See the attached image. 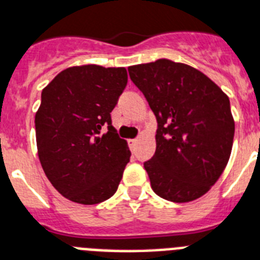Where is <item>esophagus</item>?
I'll use <instances>...</instances> for the list:
<instances>
[{"label": "esophagus", "instance_id": "1", "mask_svg": "<svg viewBox=\"0 0 260 260\" xmlns=\"http://www.w3.org/2000/svg\"><path fill=\"white\" fill-rule=\"evenodd\" d=\"M137 139H131L129 141H128V144H129V148L132 150H135V148H136V145H137Z\"/></svg>", "mask_w": 260, "mask_h": 260}]
</instances>
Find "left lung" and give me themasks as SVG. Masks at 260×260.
<instances>
[{
    "label": "left lung",
    "mask_w": 260,
    "mask_h": 260,
    "mask_svg": "<svg viewBox=\"0 0 260 260\" xmlns=\"http://www.w3.org/2000/svg\"><path fill=\"white\" fill-rule=\"evenodd\" d=\"M128 71L158 123L156 152L144 162L150 186L178 204L202 197L230 158L235 123L229 96L200 70L165 58Z\"/></svg>",
    "instance_id": "8db88e82"
}]
</instances>
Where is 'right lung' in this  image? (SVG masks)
Segmentation results:
<instances>
[{
    "instance_id": "add662e5",
    "label": "right lung",
    "mask_w": 260,
    "mask_h": 260,
    "mask_svg": "<svg viewBox=\"0 0 260 260\" xmlns=\"http://www.w3.org/2000/svg\"><path fill=\"white\" fill-rule=\"evenodd\" d=\"M126 80L124 67L83 64L63 70L42 89L36 113L38 157L67 200L95 205L117 190L131 152L111 125V112ZM104 125L109 131L100 135Z\"/></svg>"
}]
</instances>
